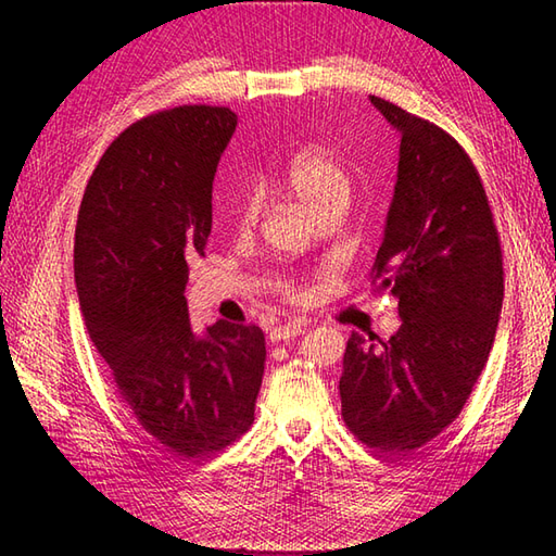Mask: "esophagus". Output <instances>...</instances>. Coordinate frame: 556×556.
Listing matches in <instances>:
<instances>
[{
	"label": "esophagus",
	"mask_w": 556,
	"mask_h": 556,
	"mask_svg": "<svg viewBox=\"0 0 556 556\" xmlns=\"http://www.w3.org/2000/svg\"><path fill=\"white\" fill-rule=\"evenodd\" d=\"M305 329H308V323L303 320H293V323H287V325H279V327H271L269 329V339L271 341H287V339H296L301 337Z\"/></svg>",
	"instance_id": "obj_1"
}]
</instances>
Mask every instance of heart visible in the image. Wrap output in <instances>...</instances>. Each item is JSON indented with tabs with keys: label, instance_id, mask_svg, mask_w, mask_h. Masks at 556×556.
<instances>
[{
	"label": "heart",
	"instance_id": "heart-1",
	"mask_svg": "<svg viewBox=\"0 0 556 556\" xmlns=\"http://www.w3.org/2000/svg\"><path fill=\"white\" fill-rule=\"evenodd\" d=\"M281 184L317 219L325 212L346 210L353 191V179L344 157L320 146L296 152L287 162L285 172H281ZM255 212L257 200L253 195H245L239 205V224H251ZM285 293L287 296H296L293 287H285Z\"/></svg>",
	"mask_w": 556,
	"mask_h": 556
}]
</instances>
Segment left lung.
<instances>
[{"label": "left lung", "mask_w": 556, "mask_h": 556, "mask_svg": "<svg viewBox=\"0 0 556 556\" xmlns=\"http://www.w3.org/2000/svg\"><path fill=\"white\" fill-rule=\"evenodd\" d=\"M370 102L401 134L375 291L399 299L382 341L353 332L339 380L346 428L370 448L408 454L452 425L485 368L504 301L502 243L480 174L444 128Z\"/></svg>", "instance_id": "8db88e82"}]
</instances>
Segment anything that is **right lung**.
Segmentation results:
<instances>
[{"label":"right lung","instance_id":"right-lung-1","mask_svg":"<svg viewBox=\"0 0 556 556\" xmlns=\"http://www.w3.org/2000/svg\"><path fill=\"white\" fill-rule=\"evenodd\" d=\"M233 131L236 114L210 104L131 124L100 157L76 222L74 277L92 344L140 428L184 458L222 452L251 428L265 372L263 329L219 320L198 337L184 296Z\"/></svg>","mask_w":556,"mask_h":556}]
</instances>
